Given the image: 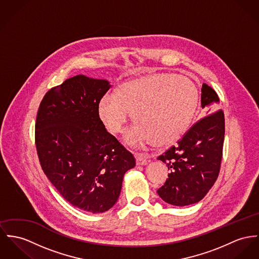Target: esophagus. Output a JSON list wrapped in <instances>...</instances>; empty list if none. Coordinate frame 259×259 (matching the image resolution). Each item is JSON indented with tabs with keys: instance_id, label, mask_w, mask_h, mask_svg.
Here are the masks:
<instances>
[{
	"instance_id": "34e87169",
	"label": "esophagus",
	"mask_w": 259,
	"mask_h": 259,
	"mask_svg": "<svg viewBox=\"0 0 259 259\" xmlns=\"http://www.w3.org/2000/svg\"><path fill=\"white\" fill-rule=\"evenodd\" d=\"M136 163L138 165H145L148 163V159H146L145 156L141 154H136Z\"/></svg>"
}]
</instances>
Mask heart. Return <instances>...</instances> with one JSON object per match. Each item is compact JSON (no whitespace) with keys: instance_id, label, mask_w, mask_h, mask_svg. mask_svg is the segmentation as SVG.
<instances>
[{"instance_id":"b5f03b06","label":"heart","mask_w":259,"mask_h":259,"mask_svg":"<svg viewBox=\"0 0 259 259\" xmlns=\"http://www.w3.org/2000/svg\"><path fill=\"white\" fill-rule=\"evenodd\" d=\"M198 100V90L190 79L158 73L126 81L120 84L115 96L102 97L99 114L106 128L118 134L132 112L137 124L126 134L128 144L168 146L188 130Z\"/></svg>"}]
</instances>
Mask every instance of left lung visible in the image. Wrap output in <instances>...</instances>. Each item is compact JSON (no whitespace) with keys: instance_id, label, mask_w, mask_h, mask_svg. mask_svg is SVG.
Listing matches in <instances>:
<instances>
[{"instance_id":"obj_1","label":"left lung","mask_w":259,"mask_h":259,"mask_svg":"<svg viewBox=\"0 0 259 259\" xmlns=\"http://www.w3.org/2000/svg\"><path fill=\"white\" fill-rule=\"evenodd\" d=\"M201 106L206 112L217 108L219 98L206 83L201 89ZM225 138L224 111L218 109L195 122L189 130L158 159L166 163L170 174L158 189L164 202L187 206L199 202L218 179Z\"/></svg>"}]
</instances>
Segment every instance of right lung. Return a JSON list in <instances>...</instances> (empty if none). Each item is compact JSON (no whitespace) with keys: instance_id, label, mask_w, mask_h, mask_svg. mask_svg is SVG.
I'll use <instances>...</instances> for the list:
<instances>
[{"instance_id":"obj_1","label":"right lung","mask_w":259,"mask_h":259,"mask_svg":"<svg viewBox=\"0 0 259 259\" xmlns=\"http://www.w3.org/2000/svg\"><path fill=\"white\" fill-rule=\"evenodd\" d=\"M110 88L106 80L70 78L46 93L35 122L42 170L64 199L94 214L116 203L125 172L136 164L100 120L99 103Z\"/></svg>"}]
</instances>
